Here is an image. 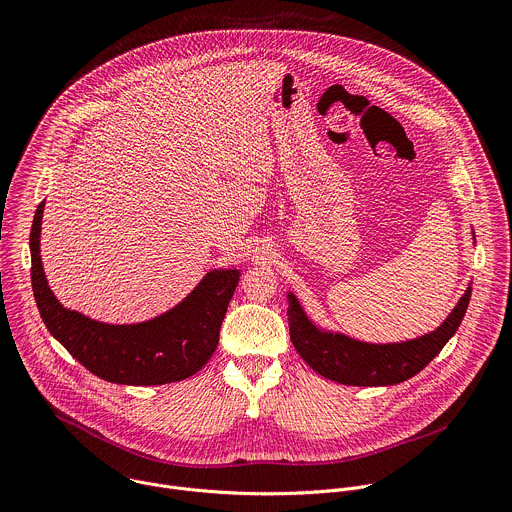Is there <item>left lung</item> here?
Returning a JSON list of instances; mask_svg holds the SVG:
<instances>
[{
  "label": "left lung",
  "mask_w": 512,
  "mask_h": 512,
  "mask_svg": "<svg viewBox=\"0 0 512 512\" xmlns=\"http://www.w3.org/2000/svg\"><path fill=\"white\" fill-rule=\"evenodd\" d=\"M470 294L472 287L464 291L452 314L433 332L393 344H369L338 332L320 330L308 318L298 298L289 294V338L310 367L330 381L354 387L397 385L415 377L440 354L462 324Z\"/></svg>",
  "instance_id": "left-lung-1"
}]
</instances>
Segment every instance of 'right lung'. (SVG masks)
Wrapping results in <instances>:
<instances>
[{
	"label": "right lung",
	"mask_w": 512,
	"mask_h": 512,
	"mask_svg": "<svg viewBox=\"0 0 512 512\" xmlns=\"http://www.w3.org/2000/svg\"><path fill=\"white\" fill-rule=\"evenodd\" d=\"M44 202L34 214L32 289L50 334L87 371L117 385H166L198 373L218 346V334L239 283V269H214L176 308L139 324H105L66 310L48 287L40 229Z\"/></svg>",
	"instance_id": "1"
}]
</instances>
